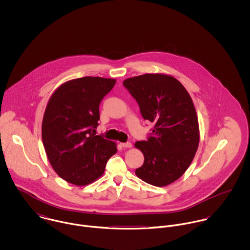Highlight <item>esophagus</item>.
I'll return each mask as SVG.
<instances>
[{
  "label": "esophagus",
  "mask_w": 250,
  "mask_h": 250,
  "mask_svg": "<svg viewBox=\"0 0 250 250\" xmlns=\"http://www.w3.org/2000/svg\"><path fill=\"white\" fill-rule=\"evenodd\" d=\"M120 145L123 147V148H131L132 147V143H121Z\"/></svg>",
  "instance_id": "esophagus-1"
}]
</instances>
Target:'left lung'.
Instances as JSON below:
<instances>
[{"mask_svg":"<svg viewBox=\"0 0 250 250\" xmlns=\"http://www.w3.org/2000/svg\"><path fill=\"white\" fill-rule=\"evenodd\" d=\"M123 85L136 99L145 120L154 123L147 141L137 142L144 163L136 174L144 182L165 187L180 178L191 164L199 143V127L192 100L175 78L144 74Z\"/></svg>","mask_w":250,"mask_h":250,"instance_id":"obj_1","label":"left lung"}]
</instances>
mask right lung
Here are the masks:
<instances>
[{
  "mask_svg": "<svg viewBox=\"0 0 250 250\" xmlns=\"http://www.w3.org/2000/svg\"><path fill=\"white\" fill-rule=\"evenodd\" d=\"M115 80L83 77L62 84L51 96L42 121V142L61 178L85 186L105 171L116 144L96 136L99 105Z\"/></svg>",
  "mask_w": 250,
  "mask_h": 250,
  "instance_id": "add662e5",
  "label": "right lung"
}]
</instances>
